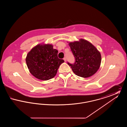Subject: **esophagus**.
Segmentation results:
<instances>
[{
	"label": "esophagus",
	"instance_id": "1",
	"mask_svg": "<svg viewBox=\"0 0 127 127\" xmlns=\"http://www.w3.org/2000/svg\"><path fill=\"white\" fill-rule=\"evenodd\" d=\"M63 60H64V61L65 62H66V58H64V59H63Z\"/></svg>",
	"mask_w": 127,
	"mask_h": 127
}]
</instances>
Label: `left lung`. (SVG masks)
Wrapping results in <instances>:
<instances>
[{"mask_svg":"<svg viewBox=\"0 0 127 127\" xmlns=\"http://www.w3.org/2000/svg\"><path fill=\"white\" fill-rule=\"evenodd\" d=\"M75 58L74 64L67 62L76 75L88 78L97 72L101 61L99 51L89 41L83 39L68 43Z\"/></svg>","mask_w":127,"mask_h":127,"instance_id":"8db88e82","label":"left lung"}]
</instances>
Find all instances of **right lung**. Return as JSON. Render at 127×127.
Segmentation results:
<instances>
[{"instance_id":"right-lung-1","label":"right lung","mask_w":127,"mask_h":127,"mask_svg":"<svg viewBox=\"0 0 127 127\" xmlns=\"http://www.w3.org/2000/svg\"><path fill=\"white\" fill-rule=\"evenodd\" d=\"M51 44H38L28 53L26 61L30 73L37 79L47 80L56 76L63 60Z\"/></svg>"}]
</instances>
